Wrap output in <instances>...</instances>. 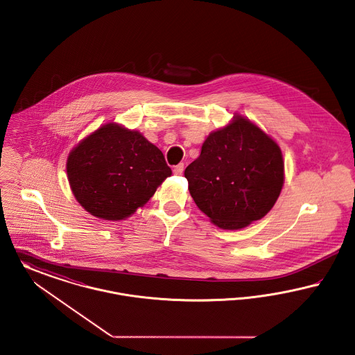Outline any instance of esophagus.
Instances as JSON below:
<instances>
[{
  "label": "esophagus",
  "instance_id": "obj_1",
  "mask_svg": "<svg viewBox=\"0 0 355 355\" xmlns=\"http://www.w3.org/2000/svg\"><path fill=\"white\" fill-rule=\"evenodd\" d=\"M183 171H184V164H183V163H180V164L175 166V168H173V173H175V175H183Z\"/></svg>",
  "mask_w": 355,
  "mask_h": 355
}]
</instances>
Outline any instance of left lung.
Instances as JSON below:
<instances>
[{
	"instance_id": "obj_1",
	"label": "left lung",
	"mask_w": 355,
	"mask_h": 355,
	"mask_svg": "<svg viewBox=\"0 0 355 355\" xmlns=\"http://www.w3.org/2000/svg\"><path fill=\"white\" fill-rule=\"evenodd\" d=\"M184 176L193 202L212 223L241 230L261 219L278 200L284 163L275 140L236 114L208 135Z\"/></svg>"
}]
</instances>
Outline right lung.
Here are the masks:
<instances>
[{"mask_svg": "<svg viewBox=\"0 0 355 355\" xmlns=\"http://www.w3.org/2000/svg\"><path fill=\"white\" fill-rule=\"evenodd\" d=\"M76 200L103 220H123L146 205L172 171L140 132L108 123L71 150L67 160Z\"/></svg>", "mask_w": 355, "mask_h": 355, "instance_id": "add662e5", "label": "right lung"}]
</instances>
